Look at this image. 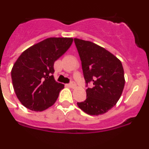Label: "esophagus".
<instances>
[{
	"label": "esophagus",
	"instance_id": "34e87169",
	"mask_svg": "<svg viewBox=\"0 0 149 149\" xmlns=\"http://www.w3.org/2000/svg\"><path fill=\"white\" fill-rule=\"evenodd\" d=\"M69 86H70V87H71V88H75L76 87V84H75V82L71 81L70 84H69Z\"/></svg>",
	"mask_w": 149,
	"mask_h": 149
}]
</instances>
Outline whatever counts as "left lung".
<instances>
[{"label":"left lung","mask_w":149,"mask_h":149,"mask_svg":"<svg viewBox=\"0 0 149 149\" xmlns=\"http://www.w3.org/2000/svg\"><path fill=\"white\" fill-rule=\"evenodd\" d=\"M86 83H93L86 90V99L77 102L89 115L103 114L113 108L120 98L125 84L123 66L110 52L89 41L74 38Z\"/></svg>","instance_id":"obj_1"}]
</instances>
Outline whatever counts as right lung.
<instances>
[{"label": "right lung", "mask_w": 149, "mask_h": 149, "mask_svg": "<svg viewBox=\"0 0 149 149\" xmlns=\"http://www.w3.org/2000/svg\"><path fill=\"white\" fill-rule=\"evenodd\" d=\"M72 38H48L24 50L11 69L13 87L25 108L42 111L54 104L64 84L54 80V64L73 43Z\"/></svg>", "instance_id": "add662e5"}]
</instances>
